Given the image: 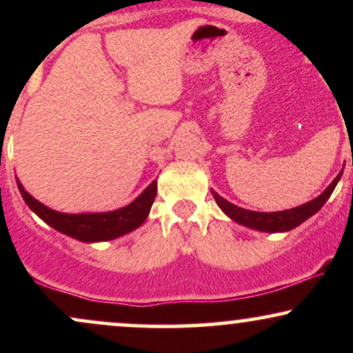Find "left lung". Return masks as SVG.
<instances>
[{"instance_id": "8db88e82", "label": "left lung", "mask_w": 353, "mask_h": 353, "mask_svg": "<svg viewBox=\"0 0 353 353\" xmlns=\"http://www.w3.org/2000/svg\"><path fill=\"white\" fill-rule=\"evenodd\" d=\"M342 172H339V176L332 181V184L320 194L319 197L312 199L310 202H305V204L299 205V208L289 209V210H279V212H255V210L242 209L239 205H234L232 202L225 201L224 197L219 196L217 192L212 190V196L216 199L217 205L224 210L228 216L236 221L237 224L245 225V228L262 230V232H285V230H290L297 225H301L303 221H307L310 216H314L315 212H319L322 209V205L325 204L327 199L330 197V194L334 192L335 185L342 177Z\"/></svg>"}]
</instances>
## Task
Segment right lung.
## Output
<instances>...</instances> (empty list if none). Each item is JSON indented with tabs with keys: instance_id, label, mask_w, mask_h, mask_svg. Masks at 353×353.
<instances>
[{
	"instance_id": "obj_1",
	"label": "right lung",
	"mask_w": 353,
	"mask_h": 353,
	"mask_svg": "<svg viewBox=\"0 0 353 353\" xmlns=\"http://www.w3.org/2000/svg\"><path fill=\"white\" fill-rule=\"evenodd\" d=\"M16 184L28 208L33 210L36 216L41 217L46 224L59 232L83 242L111 241L137 229L148 219L157 192V181H152L144 189V192L125 208L109 210V212L64 214L46 208L41 202L36 201L28 190H24L18 179H16Z\"/></svg>"
}]
</instances>
